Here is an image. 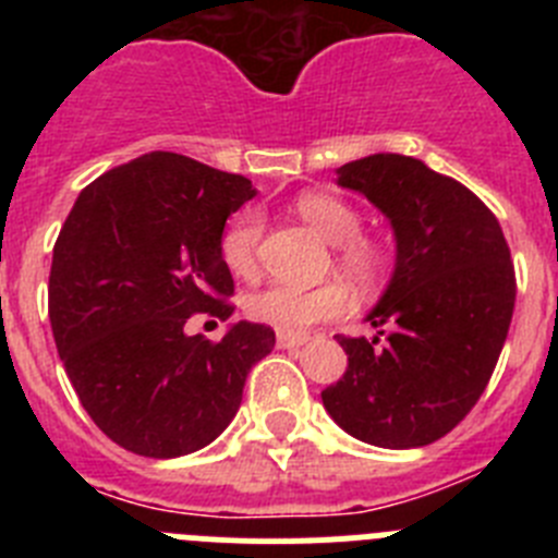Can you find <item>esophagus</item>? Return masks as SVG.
Returning a JSON list of instances; mask_svg holds the SVG:
<instances>
[{
    "label": "esophagus",
    "instance_id": "34e87169",
    "mask_svg": "<svg viewBox=\"0 0 558 558\" xmlns=\"http://www.w3.org/2000/svg\"><path fill=\"white\" fill-rule=\"evenodd\" d=\"M276 343H279V349H299L302 343H307V335L279 332V335H276Z\"/></svg>",
    "mask_w": 558,
    "mask_h": 558
}]
</instances>
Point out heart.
Segmentation results:
<instances>
[{"label": "heart", "instance_id": "obj_1", "mask_svg": "<svg viewBox=\"0 0 558 558\" xmlns=\"http://www.w3.org/2000/svg\"><path fill=\"white\" fill-rule=\"evenodd\" d=\"M299 218L329 245H335V263L340 274L357 288H372L383 274V254L372 243L360 240V215L329 192H304L295 201ZM263 234V220L256 211H245L226 229L220 240V256L234 276L256 274V245ZM349 307V293L343 284L324 282L318 288H293L270 284L245 299V313L251 322L274 327L279 332L302 335L318 322L335 318Z\"/></svg>", "mask_w": 558, "mask_h": 558}]
</instances>
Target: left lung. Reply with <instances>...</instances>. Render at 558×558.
Masks as SVG:
<instances>
[{"instance_id": "1", "label": "left lung", "mask_w": 558, "mask_h": 558, "mask_svg": "<svg viewBox=\"0 0 558 558\" xmlns=\"http://www.w3.org/2000/svg\"><path fill=\"white\" fill-rule=\"evenodd\" d=\"M335 172L386 215L397 251L366 313L377 335H338L349 363L322 391L324 408L366 445H433L472 411L497 366L517 293L509 245L466 186L413 156L372 153Z\"/></svg>"}]
</instances>
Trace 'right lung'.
Here are the masks:
<instances>
[{
	"instance_id": "1",
	"label": "right lung",
	"mask_w": 558,
	"mask_h": 558,
	"mask_svg": "<svg viewBox=\"0 0 558 558\" xmlns=\"http://www.w3.org/2000/svg\"><path fill=\"white\" fill-rule=\"evenodd\" d=\"M256 190L181 153L153 150L77 195L49 270V322L69 383L125 450L179 458L211 445L243 402L274 329L229 324L218 343L186 318H229L226 220Z\"/></svg>"
}]
</instances>
